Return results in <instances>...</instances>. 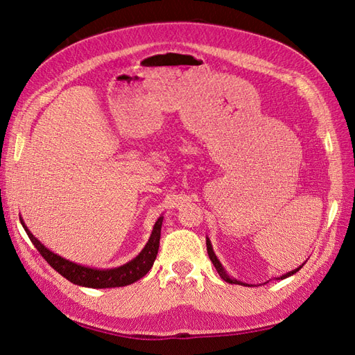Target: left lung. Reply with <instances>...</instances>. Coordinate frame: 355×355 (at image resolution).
<instances>
[{
  "label": "left lung",
  "mask_w": 355,
  "mask_h": 355,
  "mask_svg": "<svg viewBox=\"0 0 355 355\" xmlns=\"http://www.w3.org/2000/svg\"><path fill=\"white\" fill-rule=\"evenodd\" d=\"M206 244H207V253H209V257H210V261L213 262V265H214V268H216V271L219 272V275L223 278L225 282L227 283H230V284H240V286H247L245 283H243V282H239V280H235V278H232V277H230L228 274H227V271H225V268L222 266V263L219 262V259H218V256L214 254V252H213V247H211V243H210V240H209V237L206 239ZM305 265V262L300 265L299 268H296V270H293V271H290V272H286L284 275H282V277H278L277 280H284V278H287V277H290V275H293V274H296L300 268H302Z\"/></svg>",
  "instance_id": "1"
}]
</instances>
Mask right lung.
Here are the masks:
<instances>
[{
	"label": "right lung",
	"instance_id": "1",
	"mask_svg": "<svg viewBox=\"0 0 355 355\" xmlns=\"http://www.w3.org/2000/svg\"><path fill=\"white\" fill-rule=\"evenodd\" d=\"M163 219L164 216H159L157 219L151 232V237H149L142 252L139 253L135 259L128 261L121 266L111 268V270H96V268L83 266V265L63 259L62 256L49 250L44 244H41V241L34 237V234L28 230L22 218H20V223H22V227L26 231L29 240L37 247L40 254L44 257L53 270L58 271L62 277H65L71 283L83 286V287L110 288V287H123V286L132 284L137 280H141V278L145 277L148 271L151 270L158 253Z\"/></svg>",
	"mask_w": 355,
	"mask_h": 355
}]
</instances>
